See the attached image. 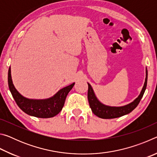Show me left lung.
Here are the masks:
<instances>
[{
  "label": "left lung",
  "mask_w": 157,
  "mask_h": 157,
  "mask_svg": "<svg viewBox=\"0 0 157 157\" xmlns=\"http://www.w3.org/2000/svg\"><path fill=\"white\" fill-rule=\"evenodd\" d=\"M147 68H146V77L145 83L144 85H143L141 91H140V95L131 103L124 106H122V107H111V106H107L102 104V102H100L98 100L91 86L90 85V84L88 83V100L90 107H91L93 113L95 116L99 117V118L104 119H111L118 118V117L124 116L126 114H128L130 112H132L137 107L138 105L139 104L140 100L143 98V95L144 94L146 89V86H147Z\"/></svg>",
  "instance_id": "1"
}]
</instances>
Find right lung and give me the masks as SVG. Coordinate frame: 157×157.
Wrapping results in <instances>:
<instances>
[{"instance_id":"add662e5","label":"right lung","mask_w":157,"mask_h":157,"mask_svg":"<svg viewBox=\"0 0 157 157\" xmlns=\"http://www.w3.org/2000/svg\"><path fill=\"white\" fill-rule=\"evenodd\" d=\"M75 83L60 89L52 97L44 100L28 99L21 95L14 86L11 76V68L8 71L10 91L17 105L28 115L41 118H52L57 115L64 105L66 98Z\"/></svg>"}]
</instances>
